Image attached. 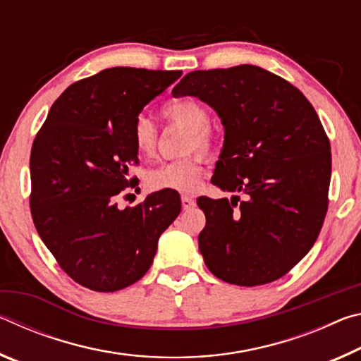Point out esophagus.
<instances>
[{
    "label": "esophagus",
    "instance_id": "obj_1",
    "mask_svg": "<svg viewBox=\"0 0 361 361\" xmlns=\"http://www.w3.org/2000/svg\"><path fill=\"white\" fill-rule=\"evenodd\" d=\"M181 205L183 210H189L195 205V200L192 197H189V195H181Z\"/></svg>",
    "mask_w": 361,
    "mask_h": 361
}]
</instances>
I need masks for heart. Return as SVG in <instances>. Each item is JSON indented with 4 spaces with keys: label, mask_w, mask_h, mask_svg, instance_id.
<instances>
[{
    "label": "heart",
    "mask_w": 361,
    "mask_h": 361,
    "mask_svg": "<svg viewBox=\"0 0 361 361\" xmlns=\"http://www.w3.org/2000/svg\"><path fill=\"white\" fill-rule=\"evenodd\" d=\"M164 116L188 130L185 152L197 149L210 154L215 148V138L209 129L210 116L202 103L194 99H178L164 108ZM133 146L140 156L154 154L157 146V129L149 118L140 114L132 126ZM202 181V159L189 156L178 161L161 164L146 173V183L151 189H170L178 192H192Z\"/></svg>",
    "instance_id": "1"
}]
</instances>
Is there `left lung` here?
Wrapping results in <instances>:
<instances>
[{
	"label": "left lung",
	"instance_id": "1",
	"mask_svg": "<svg viewBox=\"0 0 361 361\" xmlns=\"http://www.w3.org/2000/svg\"><path fill=\"white\" fill-rule=\"evenodd\" d=\"M173 97L215 109L224 142L212 183L231 200L199 197V250L213 276L239 286L283 277L320 234L331 178L329 140L302 92L255 65L191 71Z\"/></svg>",
	"mask_w": 361,
	"mask_h": 361
}]
</instances>
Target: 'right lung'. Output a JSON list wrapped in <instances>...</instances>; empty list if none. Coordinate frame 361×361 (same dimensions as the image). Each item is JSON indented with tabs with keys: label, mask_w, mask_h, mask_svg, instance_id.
Instances as JSON below:
<instances>
[{
	"label": "right lung",
	"mask_w": 361,
	"mask_h": 361,
	"mask_svg": "<svg viewBox=\"0 0 361 361\" xmlns=\"http://www.w3.org/2000/svg\"><path fill=\"white\" fill-rule=\"evenodd\" d=\"M181 76L116 66L71 84L54 102L30 156L36 231L60 267L94 291L138 282L159 237L180 215L175 192L159 191L119 209L116 197L138 162L132 126L148 103Z\"/></svg>",
	"instance_id": "1"
}]
</instances>
